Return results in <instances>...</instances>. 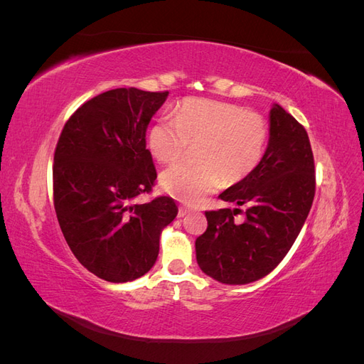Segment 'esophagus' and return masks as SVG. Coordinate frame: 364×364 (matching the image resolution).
<instances>
[{
    "label": "esophagus",
    "instance_id": "34e87169",
    "mask_svg": "<svg viewBox=\"0 0 364 364\" xmlns=\"http://www.w3.org/2000/svg\"><path fill=\"white\" fill-rule=\"evenodd\" d=\"M190 211H191L190 208H186V206H181V208H179V214H178V217H183V215L188 214Z\"/></svg>",
    "mask_w": 364,
    "mask_h": 364
}]
</instances>
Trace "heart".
<instances>
[{
    "label": "heart",
    "mask_w": 364,
    "mask_h": 364,
    "mask_svg": "<svg viewBox=\"0 0 364 364\" xmlns=\"http://www.w3.org/2000/svg\"><path fill=\"white\" fill-rule=\"evenodd\" d=\"M267 139L261 115L232 103L186 98L171 118L150 127L147 146L153 158L170 164L197 144L194 156L200 164L173 165L161 174V186L183 203H199L218 188L222 178L229 185L249 178L262 161Z\"/></svg>",
    "instance_id": "b5f03b06"
}]
</instances>
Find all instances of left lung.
<instances>
[{
    "label": "left lung",
    "instance_id": "left-lung-1",
    "mask_svg": "<svg viewBox=\"0 0 364 364\" xmlns=\"http://www.w3.org/2000/svg\"><path fill=\"white\" fill-rule=\"evenodd\" d=\"M269 144L249 178L229 186L218 199L245 206L206 211L208 228L196 240L197 264L208 277L243 285L269 274L287 255L310 213L314 158L302 124L279 105L270 109Z\"/></svg>",
    "mask_w": 364,
    "mask_h": 364
}]
</instances>
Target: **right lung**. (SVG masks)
<instances>
[{
	"instance_id": "1",
	"label": "right lung",
	"mask_w": 364,
	"mask_h": 364,
	"mask_svg": "<svg viewBox=\"0 0 364 364\" xmlns=\"http://www.w3.org/2000/svg\"><path fill=\"white\" fill-rule=\"evenodd\" d=\"M168 92L106 91L82 105L54 151L53 196L62 234L83 267L129 282L156 262L159 237L178 215L171 197L134 203L156 179L146 132Z\"/></svg>"
}]
</instances>
